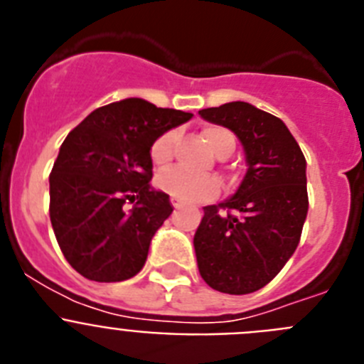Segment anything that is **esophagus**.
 I'll return each instance as SVG.
<instances>
[{"label":"esophagus","instance_id":"esophagus-1","mask_svg":"<svg viewBox=\"0 0 364 364\" xmlns=\"http://www.w3.org/2000/svg\"><path fill=\"white\" fill-rule=\"evenodd\" d=\"M171 204H173V208H180V205H184L182 204V200H178V198H171Z\"/></svg>","mask_w":364,"mask_h":364}]
</instances>
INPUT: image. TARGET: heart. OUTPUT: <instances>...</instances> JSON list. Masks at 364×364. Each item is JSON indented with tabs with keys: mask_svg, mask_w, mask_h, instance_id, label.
Returning <instances> with one entry per match:
<instances>
[{
	"mask_svg": "<svg viewBox=\"0 0 364 364\" xmlns=\"http://www.w3.org/2000/svg\"><path fill=\"white\" fill-rule=\"evenodd\" d=\"M202 136H204L205 144L211 147V151L220 159L230 156L235 151V136L226 127H218V125L204 127ZM176 138H178L176 131L169 129L154 140L149 153L154 166L167 167L171 164L173 156H175ZM156 188L162 189L167 195H171V197L186 202L211 200L220 191V184H218V180L215 176L189 175V173L180 171V169H169V171L160 173L156 176Z\"/></svg>",
	"mask_w": 364,
	"mask_h": 364,
	"instance_id": "1",
	"label": "heart"
}]
</instances>
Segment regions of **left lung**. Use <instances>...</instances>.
<instances>
[{"mask_svg": "<svg viewBox=\"0 0 364 364\" xmlns=\"http://www.w3.org/2000/svg\"><path fill=\"white\" fill-rule=\"evenodd\" d=\"M233 131L247 171L233 197L205 205L195 233L205 284L230 295L264 288L294 255L308 213L306 160L281 118L246 102L198 111Z\"/></svg>", "mask_w": 364, "mask_h": 364, "instance_id": "left-lung-1", "label": "left lung"}]
</instances>
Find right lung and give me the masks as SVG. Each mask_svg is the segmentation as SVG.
I'll list each match as a JSON object with an SVG mask.
<instances>
[{"label":"right lung","instance_id":"right-lung-1","mask_svg":"<svg viewBox=\"0 0 364 364\" xmlns=\"http://www.w3.org/2000/svg\"><path fill=\"white\" fill-rule=\"evenodd\" d=\"M191 117L127 98L98 107L67 134L49 175V213L80 275L120 282L144 268L153 235L173 211L169 195L149 186L151 146Z\"/></svg>","mask_w":364,"mask_h":364}]
</instances>
